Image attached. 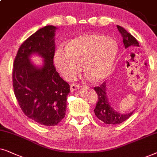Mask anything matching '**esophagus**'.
Instances as JSON below:
<instances>
[{"instance_id":"obj_1","label":"esophagus","mask_w":157,"mask_h":157,"mask_svg":"<svg viewBox=\"0 0 157 157\" xmlns=\"http://www.w3.org/2000/svg\"><path fill=\"white\" fill-rule=\"evenodd\" d=\"M81 85L77 84V83H72V84L70 85V90L71 91H74V90H76L80 88Z\"/></svg>"}]
</instances>
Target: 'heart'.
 Here are the masks:
<instances>
[{"label":"heart","mask_w":157,"mask_h":157,"mask_svg":"<svg viewBox=\"0 0 157 157\" xmlns=\"http://www.w3.org/2000/svg\"><path fill=\"white\" fill-rule=\"evenodd\" d=\"M118 54L115 40L103 35L85 33L73 39L66 50L59 48L54 64L62 76L72 80L82 70L94 81H101L111 72Z\"/></svg>","instance_id":"b5f03b06"}]
</instances>
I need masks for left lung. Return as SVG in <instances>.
<instances>
[{
  "mask_svg": "<svg viewBox=\"0 0 157 157\" xmlns=\"http://www.w3.org/2000/svg\"><path fill=\"white\" fill-rule=\"evenodd\" d=\"M119 32L121 33L123 37V42L125 48H128L131 46H139V42L131 33H129L126 29L117 25ZM106 82L102 83L100 86L94 87L96 93L98 95V101L96 103L95 108L94 109L95 116L98 119L102 121L104 124H119L127 120L133 112L128 113L121 114L120 113L115 110L110 105L106 97Z\"/></svg>",
  "mask_w": 157,
  "mask_h": 157,
  "instance_id": "obj_1",
  "label": "left lung"
}]
</instances>
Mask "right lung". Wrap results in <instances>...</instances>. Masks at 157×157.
Listing matches in <instances>:
<instances>
[{
  "instance_id": "right-lung-1",
  "label": "right lung",
  "mask_w": 157,
  "mask_h": 157,
  "mask_svg": "<svg viewBox=\"0 0 157 157\" xmlns=\"http://www.w3.org/2000/svg\"><path fill=\"white\" fill-rule=\"evenodd\" d=\"M56 27L46 26L26 39L14 59L13 87L21 109L42 126H57L65 116L70 85L54 64ZM37 53L45 59L41 68L30 63L29 56Z\"/></svg>"
}]
</instances>
